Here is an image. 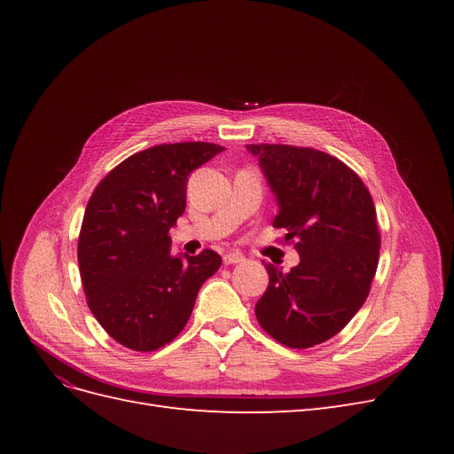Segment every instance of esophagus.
I'll return each instance as SVG.
<instances>
[{"label":"esophagus","instance_id":"esophagus-1","mask_svg":"<svg viewBox=\"0 0 454 454\" xmlns=\"http://www.w3.org/2000/svg\"><path fill=\"white\" fill-rule=\"evenodd\" d=\"M244 261V255L239 254V252H229L223 255V263L225 265H237V263H242Z\"/></svg>","mask_w":454,"mask_h":454}]
</instances>
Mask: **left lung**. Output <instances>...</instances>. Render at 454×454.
<instances>
[{"label":"left lung","instance_id":"left-lung-1","mask_svg":"<svg viewBox=\"0 0 454 454\" xmlns=\"http://www.w3.org/2000/svg\"><path fill=\"white\" fill-rule=\"evenodd\" d=\"M278 200L272 227L295 246L290 272L265 265L267 292L259 325L290 348H310L337 335L362 309L379 265L380 232L369 189L345 162L312 147L252 144Z\"/></svg>","mask_w":454,"mask_h":454}]
</instances>
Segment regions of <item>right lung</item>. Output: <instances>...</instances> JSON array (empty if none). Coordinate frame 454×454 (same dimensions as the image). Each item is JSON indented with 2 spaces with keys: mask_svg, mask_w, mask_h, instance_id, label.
<instances>
[{
  "mask_svg": "<svg viewBox=\"0 0 454 454\" xmlns=\"http://www.w3.org/2000/svg\"><path fill=\"white\" fill-rule=\"evenodd\" d=\"M208 142L134 153L96 185L77 240L87 305L119 345L153 352L182 333L200 286L222 267L214 250L170 255V227L185 212L187 176L215 157Z\"/></svg>",
  "mask_w": 454,
  "mask_h": 454,
  "instance_id": "add662e5",
  "label": "right lung"
}]
</instances>
